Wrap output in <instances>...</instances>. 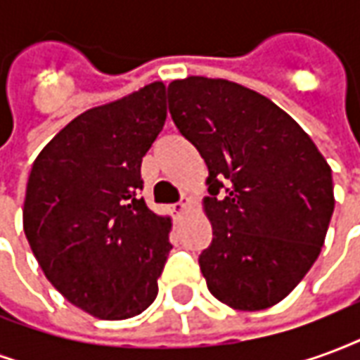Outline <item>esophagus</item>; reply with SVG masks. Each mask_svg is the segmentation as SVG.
Returning <instances> with one entry per match:
<instances>
[{
    "mask_svg": "<svg viewBox=\"0 0 360 360\" xmlns=\"http://www.w3.org/2000/svg\"><path fill=\"white\" fill-rule=\"evenodd\" d=\"M188 206H191V200H188V198H181L179 202L173 204V212H177V214H183V212L187 210Z\"/></svg>",
    "mask_w": 360,
    "mask_h": 360,
    "instance_id": "esophagus-1",
    "label": "esophagus"
}]
</instances>
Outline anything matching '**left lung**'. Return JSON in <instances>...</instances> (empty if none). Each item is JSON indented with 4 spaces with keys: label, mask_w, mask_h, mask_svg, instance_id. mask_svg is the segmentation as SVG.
Masks as SVG:
<instances>
[{
    "label": "left lung",
    "mask_w": 360,
    "mask_h": 360,
    "mask_svg": "<svg viewBox=\"0 0 360 360\" xmlns=\"http://www.w3.org/2000/svg\"><path fill=\"white\" fill-rule=\"evenodd\" d=\"M167 102L210 173L206 285L231 309L274 307L322 250L335 204L330 165L295 119L237 82L187 77L167 86Z\"/></svg>",
    "instance_id": "8db88e82"
}]
</instances>
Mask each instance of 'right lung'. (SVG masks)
Returning <instances> with one entry per match:
<instances>
[{"mask_svg": "<svg viewBox=\"0 0 360 360\" xmlns=\"http://www.w3.org/2000/svg\"><path fill=\"white\" fill-rule=\"evenodd\" d=\"M167 117L164 82L75 117L32 164L22 227L51 285L84 312L125 320L154 302L172 219L141 196V164Z\"/></svg>", "mask_w": 360, "mask_h": 360, "instance_id": "right-lung-1", "label": "right lung"}]
</instances>
